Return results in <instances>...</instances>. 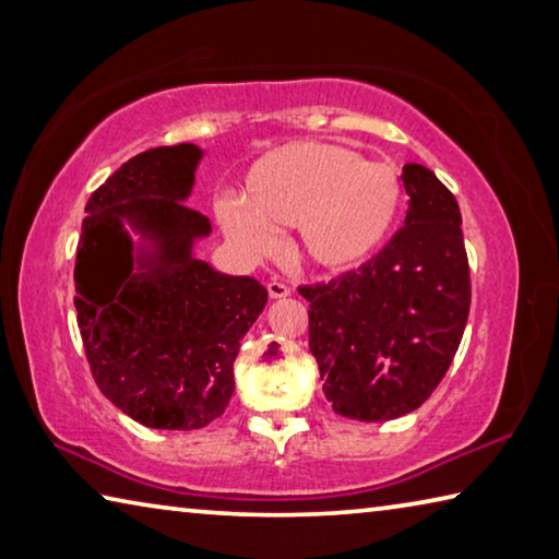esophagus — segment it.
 I'll return each instance as SVG.
<instances>
[{"mask_svg":"<svg viewBox=\"0 0 559 559\" xmlns=\"http://www.w3.org/2000/svg\"><path fill=\"white\" fill-rule=\"evenodd\" d=\"M266 288H269V296L271 298H288L290 296V288L286 286V283H281V281H271Z\"/></svg>","mask_w":559,"mask_h":559,"instance_id":"obj_1","label":"esophagus"}]
</instances>
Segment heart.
<instances>
[{
  "mask_svg": "<svg viewBox=\"0 0 559 559\" xmlns=\"http://www.w3.org/2000/svg\"><path fill=\"white\" fill-rule=\"evenodd\" d=\"M404 210L402 177L390 163L333 143H288L249 167L241 197H219L214 214L246 257L278 251L276 229L296 226L300 259L323 273L362 266L380 253Z\"/></svg>",
  "mask_w": 559,
  "mask_h": 559,
  "instance_id": "1",
  "label": "heart"
}]
</instances>
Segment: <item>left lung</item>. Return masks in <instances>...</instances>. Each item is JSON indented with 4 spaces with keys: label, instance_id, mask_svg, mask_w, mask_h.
<instances>
[{
    "label": "left lung",
    "instance_id": "8db88e82",
    "mask_svg": "<svg viewBox=\"0 0 559 559\" xmlns=\"http://www.w3.org/2000/svg\"><path fill=\"white\" fill-rule=\"evenodd\" d=\"M409 212L357 271L300 286L310 353L335 414L390 421L429 400L461 345L471 308L459 202L424 165H404Z\"/></svg>",
    "mask_w": 559,
    "mask_h": 559
}]
</instances>
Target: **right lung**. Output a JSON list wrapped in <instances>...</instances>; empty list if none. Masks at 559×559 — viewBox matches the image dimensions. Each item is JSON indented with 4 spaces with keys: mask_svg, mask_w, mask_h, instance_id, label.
<instances>
[{
    "mask_svg": "<svg viewBox=\"0 0 559 559\" xmlns=\"http://www.w3.org/2000/svg\"><path fill=\"white\" fill-rule=\"evenodd\" d=\"M202 155L182 143L130 157L91 194L75 253L93 380L150 429L192 431L224 414L241 340L269 300L257 278L194 257V241L212 234L185 204Z\"/></svg>",
    "mask_w": 559,
    "mask_h": 559,
    "instance_id": "obj_1",
    "label": "right lung"
}]
</instances>
